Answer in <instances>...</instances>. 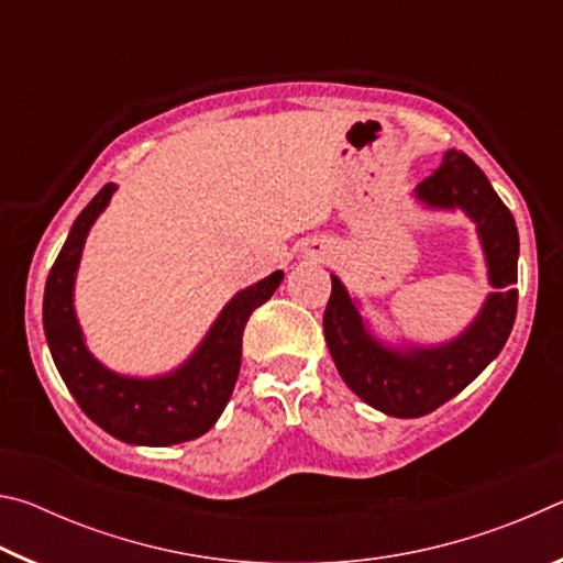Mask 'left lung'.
Segmentation results:
<instances>
[{
	"instance_id": "1",
	"label": "left lung",
	"mask_w": 563,
	"mask_h": 563,
	"mask_svg": "<svg viewBox=\"0 0 563 563\" xmlns=\"http://www.w3.org/2000/svg\"><path fill=\"white\" fill-rule=\"evenodd\" d=\"M427 211H462L476 225L494 292L460 335L437 345H389L379 340L338 275L322 318L325 342L340 377L362 402L389 417L430 415L472 383L507 345L517 318L519 231L489 178L462 151H446L444 164L415 188Z\"/></svg>"
}]
</instances>
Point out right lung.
<instances>
[{"label": "right lung", "instance_id": "add662e5", "mask_svg": "<svg viewBox=\"0 0 563 563\" xmlns=\"http://www.w3.org/2000/svg\"><path fill=\"white\" fill-rule=\"evenodd\" d=\"M117 184H107L76 218L44 288L46 345L76 405L117 440L168 446L196 440L218 422L241 373L243 330L255 308L283 283V271L238 290L218 312L206 338L176 369L154 377L113 373L91 355L74 308V283L84 243L107 211Z\"/></svg>", "mask_w": 563, "mask_h": 563}]
</instances>
